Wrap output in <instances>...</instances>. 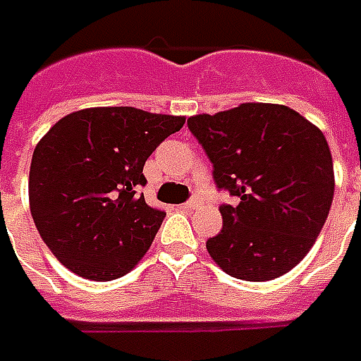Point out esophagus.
<instances>
[{"label":"esophagus","instance_id":"esophagus-1","mask_svg":"<svg viewBox=\"0 0 361 361\" xmlns=\"http://www.w3.org/2000/svg\"><path fill=\"white\" fill-rule=\"evenodd\" d=\"M198 202H200V196H196V194H194L192 198L185 204V208H196V206H198Z\"/></svg>","mask_w":361,"mask_h":361}]
</instances>
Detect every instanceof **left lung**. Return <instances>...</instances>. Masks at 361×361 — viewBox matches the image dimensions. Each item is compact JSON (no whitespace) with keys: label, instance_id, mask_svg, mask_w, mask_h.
<instances>
[{"label":"left lung","instance_id":"1","mask_svg":"<svg viewBox=\"0 0 361 361\" xmlns=\"http://www.w3.org/2000/svg\"><path fill=\"white\" fill-rule=\"evenodd\" d=\"M214 167L224 227L206 241L233 278L267 282L290 272L321 233L332 196V155L323 132L283 104L245 103L188 118Z\"/></svg>","mask_w":361,"mask_h":361}]
</instances>
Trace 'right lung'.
<instances>
[{
  "instance_id": "obj_1",
  "label": "right lung",
  "mask_w": 361,
  "mask_h": 361,
  "mask_svg": "<svg viewBox=\"0 0 361 361\" xmlns=\"http://www.w3.org/2000/svg\"><path fill=\"white\" fill-rule=\"evenodd\" d=\"M183 124V116L97 106L48 130L30 161V214L63 267L106 282L137 264L165 217L137 194L144 165Z\"/></svg>"
}]
</instances>
